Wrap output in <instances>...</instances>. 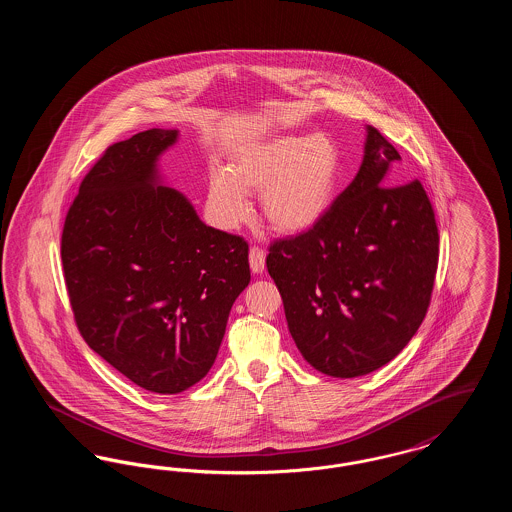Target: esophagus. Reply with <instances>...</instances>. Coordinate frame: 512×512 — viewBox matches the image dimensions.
I'll return each mask as SVG.
<instances>
[{
    "label": "esophagus",
    "mask_w": 512,
    "mask_h": 512,
    "mask_svg": "<svg viewBox=\"0 0 512 512\" xmlns=\"http://www.w3.org/2000/svg\"><path fill=\"white\" fill-rule=\"evenodd\" d=\"M249 267L255 274H261L265 270V251L261 247L249 249Z\"/></svg>",
    "instance_id": "obj_1"
}]
</instances>
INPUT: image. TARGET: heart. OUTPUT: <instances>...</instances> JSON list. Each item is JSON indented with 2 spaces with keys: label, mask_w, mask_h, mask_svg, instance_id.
I'll use <instances>...</instances> for the list:
<instances>
[{
  "label": "heart",
  "mask_w": 512,
  "mask_h": 512,
  "mask_svg": "<svg viewBox=\"0 0 512 512\" xmlns=\"http://www.w3.org/2000/svg\"><path fill=\"white\" fill-rule=\"evenodd\" d=\"M340 151L324 134L278 136L232 155L209 180V205L224 228L249 215L247 195L261 194V215L280 234L315 228L334 203Z\"/></svg>",
  "instance_id": "heart-1"
}]
</instances>
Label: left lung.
I'll return each instance as SVG.
<instances>
[{
	"label": "left lung",
	"instance_id": "obj_1",
	"mask_svg": "<svg viewBox=\"0 0 512 512\" xmlns=\"http://www.w3.org/2000/svg\"><path fill=\"white\" fill-rule=\"evenodd\" d=\"M401 155L366 126L353 182L315 228L270 245L267 268L305 361L334 378L388 365L426 317L439 234L420 180H401Z\"/></svg>",
	"mask_w": 512,
	"mask_h": 512
}]
</instances>
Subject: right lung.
Segmentation results:
<instances>
[{"mask_svg":"<svg viewBox=\"0 0 512 512\" xmlns=\"http://www.w3.org/2000/svg\"><path fill=\"white\" fill-rule=\"evenodd\" d=\"M178 130L107 147L67 213L61 261L86 343L136 386L180 393L215 363L236 297L251 280L244 238L207 226L161 184Z\"/></svg>","mask_w":512,"mask_h":512,"instance_id":"1","label":"right lung"}]
</instances>
